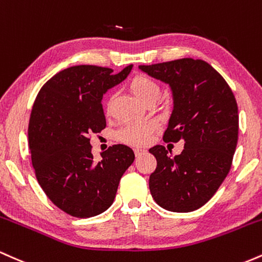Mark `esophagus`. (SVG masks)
<instances>
[{"label": "esophagus", "instance_id": "esophagus-1", "mask_svg": "<svg viewBox=\"0 0 262 262\" xmlns=\"http://www.w3.org/2000/svg\"><path fill=\"white\" fill-rule=\"evenodd\" d=\"M134 151H135V155H136L137 157H139V156H141L142 154H145V152H146L145 149H141V148H135Z\"/></svg>", "mask_w": 262, "mask_h": 262}]
</instances>
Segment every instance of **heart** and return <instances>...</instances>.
<instances>
[{
	"label": "heart",
	"mask_w": 262,
	"mask_h": 262,
	"mask_svg": "<svg viewBox=\"0 0 262 262\" xmlns=\"http://www.w3.org/2000/svg\"><path fill=\"white\" fill-rule=\"evenodd\" d=\"M128 88L142 104L148 100H157L160 95L158 84L149 76L142 74L134 76L128 83ZM156 128H157V125L151 120L128 122L117 132V140L131 146H143L151 141Z\"/></svg>",
	"instance_id": "1"
}]
</instances>
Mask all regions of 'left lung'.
<instances>
[{
    "instance_id": "1",
    "label": "left lung",
    "mask_w": 262,
    "mask_h": 262,
    "mask_svg": "<svg viewBox=\"0 0 262 262\" xmlns=\"http://www.w3.org/2000/svg\"><path fill=\"white\" fill-rule=\"evenodd\" d=\"M139 68L168 84L173 108L163 140L184 142L176 157L161 145L149 148L157 160L149 176V192L166 210L199 209L218 190L233 162L239 132L234 94L224 78L201 59L183 58Z\"/></svg>"
}]
</instances>
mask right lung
I'll list each match as a JSON object with an SVG mask.
<instances>
[{
  "label": "right lung",
  "mask_w": 262,
  "mask_h": 262,
  "mask_svg": "<svg viewBox=\"0 0 262 262\" xmlns=\"http://www.w3.org/2000/svg\"><path fill=\"white\" fill-rule=\"evenodd\" d=\"M131 69L114 74L96 66L67 68L43 85L32 107L28 141L38 183L59 209L76 218L108 209L120 179L135 161L125 145H114L96 161L89 139L106 126L104 94Z\"/></svg>",
  "instance_id": "obj_1"
}]
</instances>
